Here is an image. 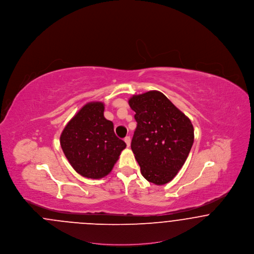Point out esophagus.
Instances as JSON below:
<instances>
[{
    "instance_id": "obj_1",
    "label": "esophagus",
    "mask_w": 254,
    "mask_h": 254,
    "mask_svg": "<svg viewBox=\"0 0 254 254\" xmlns=\"http://www.w3.org/2000/svg\"><path fill=\"white\" fill-rule=\"evenodd\" d=\"M125 142H126V144L127 146H129L130 145V137L129 136H127L126 138H125Z\"/></svg>"
}]
</instances>
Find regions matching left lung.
Listing matches in <instances>:
<instances>
[{
  "instance_id": "1",
  "label": "left lung",
  "mask_w": 254,
  "mask_h": 254,
  "mask_svg": "<svg viewBox=\"0 0 254 254\" xmlns=\"http://www.w3.org/2000/svg\"><path fill=\"white\" fill-rule=\"evenodd\" d=\"M128 104L136 113L131 149L141 173L150 183L165 185L176 176L190 154L193 126L157 90L133 95Z\"/></svg>"
}]
</instances>
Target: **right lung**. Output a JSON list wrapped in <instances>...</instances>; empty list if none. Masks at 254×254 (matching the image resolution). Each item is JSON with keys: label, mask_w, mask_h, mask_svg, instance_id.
<instances>
[{"label": "right lung", "mask_w": 254, "mask_h": 254, "mask_svg": "<svg viewBox=\"0 0 254 254\" xmlns=\"http://www.w3.org/2000/svg\"><path fill=\"white\" fill-rule=\"evenodd\" d=\"M105 105L90 102L67 123L61 134L62 149L73 169L90 179L107 176L119 159L126 143L104 116Z\"/></svg>", "instance_id": "add662e5"}]
</instances>
